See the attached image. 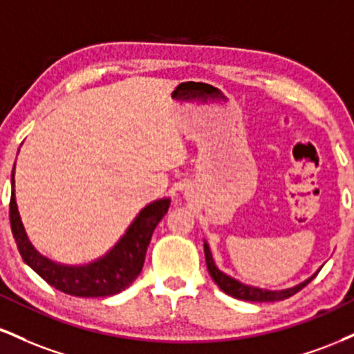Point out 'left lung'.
Returning a JSON list of instances; mask_svg holds the SVG:
<instances>
[{"instance_id":"obj_1","label":"left lung","mask_w":354,"mask_h":354,"mask_svg":"<svg viewBox=\"0 0 354 354\" xmlns=\"http://www.w3.org/2000/svg\"><path fill=\"white\" fill-rule=\"evenodd\" d=\"M205 258H206V266H208V271H209L211 278L214 279V283H216L218 286L221 288V290L225 291L226 295L233 296V298H236V299H245V301H258V303L281 301V299L290 298V296H293V295L298 293V291H301L303 288L306 286L308 283H311V279L316 276V274L311 276L310 279H306L304 283L298 284V286L290 288V290L268 291V290H259V288L246 286V284L238 283L236 279L230 278V276L221 273V271H219L218 268L214 266L213 258H211V253H209V248H208V245H206V243H205Z\"/></svg>"}]
</instances>
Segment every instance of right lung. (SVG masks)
I'll list each match as a JSON object with an SVG mask.
<instances>
[{"instance_id":"1","label":"right lung","mask_w":354,"mask_h":354,"mask_svg":"<svg viewBox=\"0 0 354 354\" xmlns=\"http://www.w3.org/2000/svg\"><path fill=\"white\" fill-rule=\"evenodd\" d=\"M11 181L13 193L10 200V221L19 254L48 284L66 295L83 298L118 295L135 281L143 270L145 254L151 241L153 231L169 208V200L151 203L138 214L124 236L106 256L86 266H64L43 258L28 241L16 208L13 178Z\"/></svg>"}]
</instances>
